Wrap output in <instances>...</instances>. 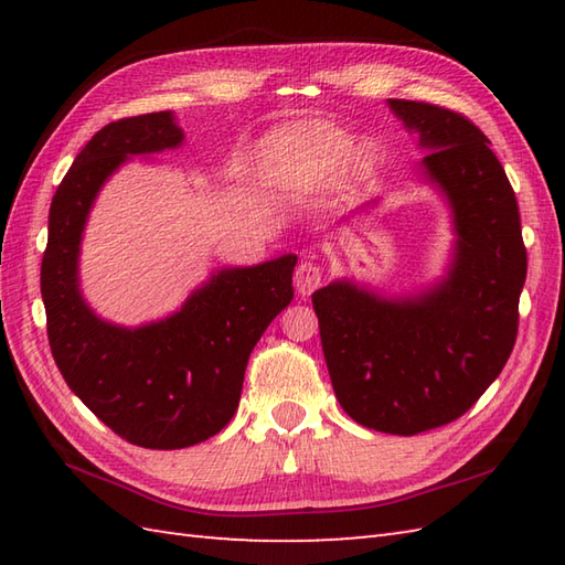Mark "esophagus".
I'll return each instance as SVG.
<instances>
[{"label":"esophagus","mask_w":565,"mask_h":565,"mask_svg":"<svg viewBox=\"0 0 565 565\" xmlns=\"http://www.w3.org/2000/svg\"><path fill=\"white\" fill-rule=\"evenodd\" d=\"M322 281V269L318 267L316 262H301L296 267V274H294V284H296V291L301 296H310L313 294L318 286Z\"/></svg>","instance_id":"esophagus-1"}]
</instances>
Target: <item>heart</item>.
<instances>
[{
    "label": "heart",
    "instance_id": "obj_1",
    "mask_svg": "<svg viewBox=\"0 0 565 565\" xmlns=\"http://www.w3.org/2000/svg\"><path fill=\"white\" fill-rule=\"evenodd\" d=\"M353 152L350 153L349 150ZM350 154L354 170L364 172L376 160L374 142H359L352 148L350 136L328 126L301 124L289 126L262 140L259 174L269 184L313 186L338 170Z\"/></svg>",
    "mask_w": 565,
    "mask_h": 565
}]
</instances>
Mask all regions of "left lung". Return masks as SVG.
Wrapping results in <instances>:
<instances>
[{"label":"left lung","instance_id":"8db88e82","mask_svg":"<svg viewBox=\"0 0 565 565\" xmlns=\"http://www.w3.org/2000/svg\"><path fill=\"white\" fill-rule=\"evenodd\" d=\"M388 106L417 136L419 172L451 211L447 274L407 296L338 279L313 294V308L342 411L411 437L454 423L500 376L518 338L526 249L518 199L481 128L435 104Z\"/></svg>","mask_w":565,"mask_h":565}]
</instances>
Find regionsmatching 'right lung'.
<instances>
[{"mask_svg": "<svg viewBox=\"0 0 565 565\" xmlns=\"http://www.w3.org/2000/svg\"><path fill=\"white\" fill-rule=\"evenodd\" d=\"M184 142L172 111L104 126L60 182L41 264L47 342L72 393L118 437L146 449H184L231 423L247 359L291 303L296 255L227 267L186 296L177 313L138 328L114 326L79 291V245L102 186L136 154Z\"/></svg>", "mask_w": 565, "mask_h": 565, "instance_id": "1", "label": "right lung"}]
</instances>
